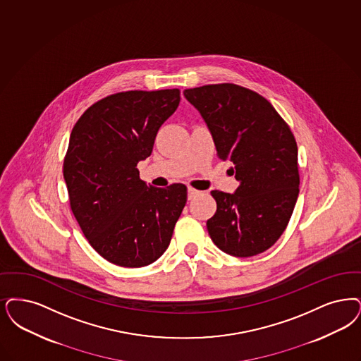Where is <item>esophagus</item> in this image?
<instances>
[{
	"mask_svg": "<svg viewBox=\"0 0 361 361\" xmlns=\"http://www.w3.org/2000/svg\"><path fill=\"white\" fill-rule=\"evenodd\" d=\"M199 193H200V192L196 190L195 188H188V199H189V200H192L193 197H196Z\"/></svg>",
	"mask_w": 361,
	"mask_h": 361,
	"instance_id": "esophagus-1",
	"label": "esophagus"
}]
</instances>
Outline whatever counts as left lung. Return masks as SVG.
Instances as JSON below:
<instances>
[{
    "label": "left lung",
    "mask_w": 361,
    "mask_h": 361,
    "mask_svg": "<svg viewBox=\"0 0 361 361\" xmlns=\"http://www.w3.org/2000/svg\"><path fill=\"white\" fill-rule=\"evenodd\" d=\"M216 146L232 162L235 193L212 190L215 215L207 221L212 242L238 258L269 250L288 227L300 192L295 138L273 104L255 91L221 83L188 88Z\"/></svg>",
    "instance_id": "obj_1"
}]
</instances>
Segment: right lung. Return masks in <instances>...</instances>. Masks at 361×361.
I'll return each mask as SVG.
<instances>
[{
  "mask_svg": "<svg viewBox=\"0 0 361 361\" xmlns=\"http://www.w3.org/2000/svg\"><path fill=\"white\" fill-rule=\"evenodd\" d=\"M180 90L125 91L88 107L75 123L63 174L73 216L92 248L122 267H142L166 251L187 202V187L147 185V159Z\"/></svg>",
  "mask_w": 361,
  "mask_h": 361,
  "instance_id": "1",
  "label": "right lung"
}]
</instances>
